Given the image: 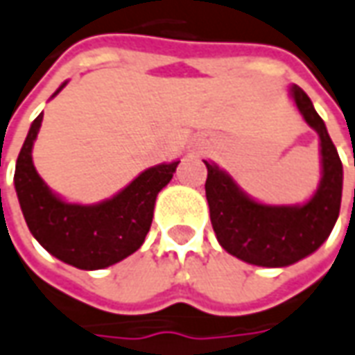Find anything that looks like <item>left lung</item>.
<instances>
[{
  "mask_svg": "<svg viewBox=\"0 0 355 355\" xmlns=\"http://www.w3.org/2000/svg\"><path fill=\"white\" fill-rule=\"evenodd\" d=\"M295 106L319 133L322 178L317 193L304 207H266L239 191L228 173L207 164V201L220 245L230 255L257 266H288L311 255L331 236L342 201V162L304 89L292 87Z\"/></svg>",
  "mask_w": 355,
  "mask_h": 355,
  "instance_id": "8db88e82",
  "label": "left lung"
}]
</instances>
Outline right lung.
I'll list each match as a JSON object with an SVG mask.
<instances>
[{
	"instance_id": "right-lung-1",
	"label": "right lung",
	"mask_w": 355,
	"mask_h": 355,
	"mask_svg": "<svg viewBox=\"0 0 355 355\" xmlns=\"http://www.w3.org/2000/svg\"><path fill=\"white\" fill-rule=\"evenodd\" d=\"M40 123L42 114L33 121L15 166V189L31 234L48 253L83 270L106 268L135 253L153 224L156 195L170 183L180 160L146 170L100 205H69L34 170L33 143Z\"/></svg>"
}]
</instances>
